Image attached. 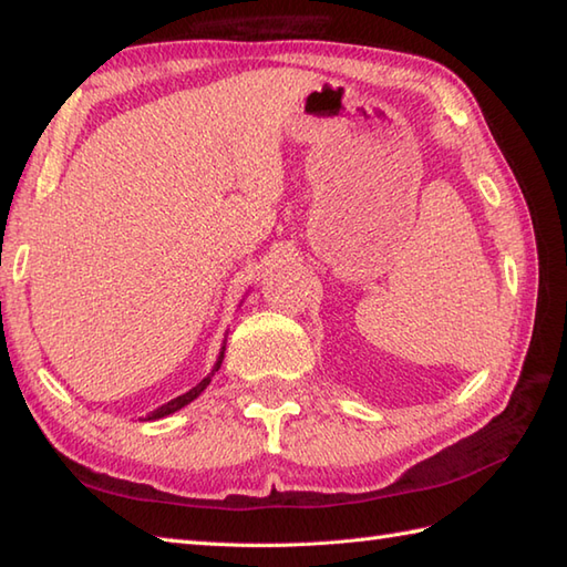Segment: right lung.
<instances>
[{
    "label": "right lung",
    "mask_w": 567,
    "mask_h": 567,
    "mask_svg": "<svg viewBox=\"0 0 567 567\" xmlns=\"http://www.w3.org/2000/svg\"><path fill=\"white\" fill-rule=\"evenodd\" d=\"M224 351H226V341H224V346H221V351H219V358H216V363H214V368H212V372L207 378H204L202 382H197L195 388H192L189 392H185V394H179V396H175V400H171L167 404H163V406H158L155 409V412H151L146 419L143 421H155V419H163V416H171V414H175V412H179V409L183 406H187L189 402H195L197 396L207 390V384L212 382V378H214V372L221 368V360H224Z\"/></svg>",
    "instance_id": "obj_1"
}]
</instances>
